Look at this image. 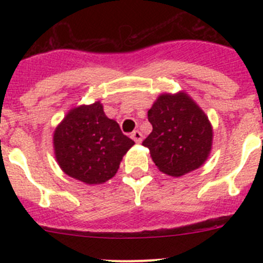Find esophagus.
<instances>
[{"label": "esophagus", "instance_id": "1", "mask_svg": "<svg viewBox=\"0 0 263 263\" xmlns=\"http://www.w3.org/2000/svg\"><path fill=\"white\" fill-rule=\"evenodd\" d=\"M131 137L134 139L135 142H137V144H140V142L142 141V134L140 131H134L131 134Z\"/></svg>", "mask_w": 263, "mask_h": 263}]
</instances>
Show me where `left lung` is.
I'll return each mask as SVG.
<instances>
[{"label":"left lung","instance_id":"1","mask_svg":"<svg viewBox=\"0 0 263 263\" xmlns=\"http://www.w3.org/2000/svg\"><path fill=\"white\" fill-rule=\"evenodd\" d=\"M147 118L153 131L142 145L159 171L181 177L205 163L213 146V127L185 92L159 95Z\"/></svg>","mask_w":263,"mask_h":263}]
</instances>
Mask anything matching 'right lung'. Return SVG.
<instances>
[{"label": "right lung", "instance_id": "1", "mask_svg": "<svg viewBox=\"0 0 263 263\" xmlns=\"http://www.w3.org/2000/svg\"><path fill=\"white\" fill-rule=\"evenodd\" d=\"M58 165L67 176L86 184L115 177L124 154L135 145L109 119L100 102L80 105L66 115L53 135Z\"/></svg>", "mask_w": 263, "mask_h": 263}]
</instances>
